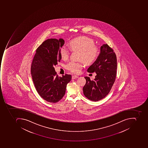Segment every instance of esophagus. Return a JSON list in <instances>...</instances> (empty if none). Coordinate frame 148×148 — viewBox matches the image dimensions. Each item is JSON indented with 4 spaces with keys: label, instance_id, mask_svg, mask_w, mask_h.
<instances>
[{
    "label": "esophagus",
    "instance_id": "1",
    "mask_svg": "<svg viewBox=\"0 0 148 148\" xmlns=\"http://www.w3.org/2000/svg\"><path fill=\"white\" fill-rule=\"evenodd\" d=\"M78 77V76L77 75H73L72 76V79H75L77 78Z\"/></svg>",
    "mask_w": 148,
    "mask_h": 148
}]
</instances>
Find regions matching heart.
<instances>
[{
  "label": "heart",
  "instance_id": "1",
  "mask_svg": "<svg viewBox=\"0 0 148 148\" xmlns=\"http://www.w3.org/2000/svg\"><path fill=\"white\" fill-rule=\"evenodd\" d=\"M93 41L85 37H79L71 39L68 42V46L71 50L80 52L79 60H82L86 64H90L96 60L99 55V49L95 46ZM60 54L64 60L68 59L69 49L65 46L60 48ZM84 66L83 62L71 61L66 65L68 71L74 74H78Z\"/></svg>",
  "mask_w": 148,
  "mask_h": 148
}]
</instances>
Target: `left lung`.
<instances>
[{
  "instance_id": "8db88e82",
  "label": "left lung",
  "mask_w": 148,
  "mask_h": 148,
  "mask_svg": "<svg viewBox=\"0 0 148 148\" xmlns=\"http://www.w3.org/2000/svg\"><path fill=\"white\" fill-rule=\"evenodd\" d=\"M100 49L97 60L87 69L88 73L97 75L93 80L85 77L86 83L83 88L85 97L93 101L101 100L109 94L116 75L117 58L113 50L107 44Z\"/></svg>"
}]
</instances>
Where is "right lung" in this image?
Instances as JSON below:
<instances>
[{"label": "right lung", "instance_id": "add662e5", "mask_svg": "<svg viewBox=\"0 0 148 148\" xmlns=\"http://www.w3.org/2000/svg\"><path fill=\"white\" fill-rule=\"evenodd\" d=\"M64 43L62 38L44 41L36 50L32 63V77L36 90L42 98L51 103L63 98L71 79L70 75L58 77L54 67L61 60L60 49Z\"/></svg>", "mask_w": 148, "mask_h": 148}]
</instances>
